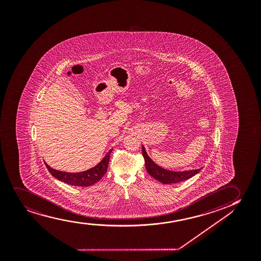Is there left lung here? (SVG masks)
<instances>
[{
	"mask_svg": "<svg viewBox=\"0 0 261 261\" xmlns=\"http://www.w3.org/2000/svg\"><path fill=\"white\" fill-rule=\"evenodd\" d=\"M142 154L144 156L145 166L148 174L154 177V179L163 184H175L183 182L189 179L191 177L195 176L200 172V169L198 170H191V171H172L160 167L155 164L151 158L148 156L147 152L145 150L144 146H142Z\"/></svg>",
	"mask_w": 261,
	"mask_h": 261,
	"instance_id": "left-lung-1",
	"label": "left lung"
}]
</instances>
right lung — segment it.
Returning a JSON list of instances; mask_svg holds the SVG:
<instances>
[{
  "label": "right lung",
  "instance_id": "right-lung-1",
  "mask_svg": "<svg viewBox=\"0 0 261 261\" xmlns=\"http://www.w3.org/2000/svg\"><path fill=\"white\" fill-rule=\"evenodd\" d=\"M111 152L112 149L106 154V156L102 159V161L100 162L99 164H97L96 166L82 172H65V171H57L50 167L45 162L44 163L49 172L59 180L74 187H87L97 183V181H99L103 175L107 173Z\"/></svg>",
  "mask_w": 261,
  "mask_h": 261
}]
</instances>
